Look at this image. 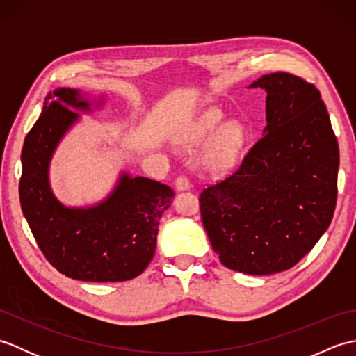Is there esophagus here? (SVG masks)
Instances as JSON below:
<instances>
[{
	"mask_svg": "<svg viewBox=\"0 0 356 356\" xmlns=\"http://www.w3.org/2000/svg\"><path fill=\"white\" fill-rule=\"evenodd\" d=\"M190 180H188L185 176H179L176 179V190L177 191H186L190 190Z\"/></svg>",
	"mask_w": 356,
	"mask_h": 356,
	"instance_id": "34e87169",
	"label": "esophagus"
}]
</instances>
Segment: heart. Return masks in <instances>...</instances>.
<instances>
[{
    "label": "heart",
    "mask_w": 356,
    "mask_h": 356,
    "mask_svg": "<svg viewBox=\"0 0 356 356\" xmlns=\"http://www.w3.org/2000/svg\"><path fill=\"white\" fill-rule=\"evenodd\" d=\"M222 124V113L213 108L208 110L200 119L195 120L190 130L185 134L184 143L188 147L199 145L213 136ZM245 131L241 125L232 122L225 125L218 133L214 145L211 147L208 154V165L214 170H228L236 162V159L243 147Z\"/></svg>",
    "instance_id": "b5f03b06"
}]
</instances>
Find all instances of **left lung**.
Returning a JSON list of instances; mask_svg holds the SVG:
<instances>
[{
	"mask_svg": "<svg viewBox=\"0 0 356 356\" xmlns=\"http://www.w3.org/2000/svg\"><path fill=\"white\" fill-rule=\"evenodd\" d=\"M261 138L238 168L200 193V214L222 264L249 275L295 266L329 228L337 205L339 149L329 113L311 82L263 74Z\"/></svg>",
	"mask_w": 356,
	"mask_h": 356,
	"instance_id": "left-lung-1",
	"label": "left lung"
}]
</instances>
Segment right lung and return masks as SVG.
I'll use <instances>...</instances> for the list:
<instances>
[{
    "mask_svg": "<svg viewBox=\"0 0 356 356\" xmlns=\"http://www.w3.org/2000/svg\"><path fill=\"white\" fill-rule=\"evenodd\" d=\"M90 102L74 88H56L22 147L19 202L41 252L65 277L125 282L140 275L154 255L159 220L174 193L156 180L122 174L102 203L67 208L51 193L53 151Z\"/></svg>",
    "mask_w": 356,
    "mask_h": 356,
    "instance_id": "add662e5",
    "label": "right lung"
}]
</instances>
